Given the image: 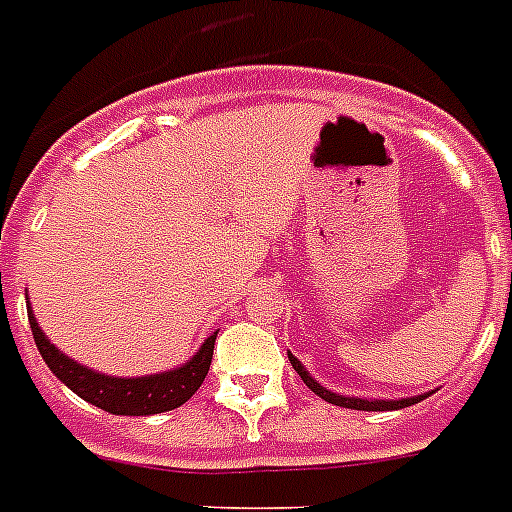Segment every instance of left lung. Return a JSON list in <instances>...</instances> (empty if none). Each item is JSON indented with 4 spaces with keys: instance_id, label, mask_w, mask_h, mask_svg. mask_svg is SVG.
<instances>
[{
    "instance_id": "left-lung-1",
    "label": "left lung",
    "mask_w": 512,
    "mask_h": 512,
    "mask_svg": "<svg viewBox=\"0 0 512 512\" xmlns=\"http://www.w3.org/2000/svg\"><path fill=\"white\" fill-rule=\"evenodd\" d=\"M287 357H290L292 368H295V373L303 378V383L310 388V391L316 393V396H321L323 401H329V404L334 406H344V409H360V412H393V409H404V406L417 404V401L427 399V396L432 393L427 391V393H419V396H406V399H357V396H342V393H334L329 391V388H323L321 383H318L308 370H305L303 362L292 355V352H287Z\"/></svg>"
}]
</instances>
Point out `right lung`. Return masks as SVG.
<instances>
[{
	"mask_svg": "<svg viewBox=\"0 0 512 512\" xmlns=\"http://www.w3.org/2000/svg\"><path fill=\"white\" fill-rule=\"evenodd\" d=\"M28 321L33 329V339L41 352L43 362L48 370L59 378L69 391H74L87 404L98 406L108 414H124V417H150V414L170 412L178 409L181 404L199 391L212 365L214 339L217 331L209 334L202 342V347L196 349L189 360L183 362L181 368L163 370V373L139 375V378H121V375H106L98 370L80 365L77 360L59 352L56 344H51L43 329L38 326L33 310L28 303Z\"/></svg>",
	"mask_w": 512,
	"mask_h": 512,
	"instance_id": "obj_1",
	"label": "right lung"
}]
</instances>
